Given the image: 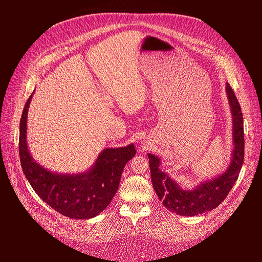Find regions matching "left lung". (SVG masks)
<instances>
[{"mask_svg":"<svg viewBox=\"0 0 262 262\" xmlns=\"http://www.w3.org/2000/svg\"><path fill=\"white\" fill-rule=\"evenodd\" d=\"M228 100L231 104L234 123V152L232 163L226 172L214 178L192 190L181 189L175 181H172L167 173L160 168V160L152 154H148L150 177L156 194L163 204L169 211L177 215L193 216L198 214L211 211L217 208L224 201L231 191L244 163L245 138H244V119L242 108L236 95L229 84L226 85Z\"/></svg>","mask_w":262,"mask_h":262,"instance_id":"1","label":"left lung"}]
</instances>
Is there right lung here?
<instances>
[{"instance_id": "right-lung-1", "label": "right lung", "mask_w": 262, "mask_h": 262, "mask_svg": "<svg viewBox=\"0 0 262 262\" xmlns=\"http://www.w3.org/2000/svg\"><path fill=\"white\" fill-rule=\"evenodd\" d=\"M33 94L24 107L19 123V158L24 175L41 199L60 214L86 220L104 211L116 194L124 165L137 150L133 144L106 148L94 167L76 176L58 175L38 165L29 155L26 143V119Z\"/></svg>"}]
</instances>
